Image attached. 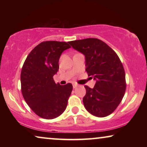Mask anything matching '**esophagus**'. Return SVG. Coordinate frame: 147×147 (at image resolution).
I'll return each instance as SVG.
<instances>
[{
    "mask_svg": "<svg viewBox=\"0 0 147 147\" xmlns=\"http://www.w3.org/2000/svg\"><path fill=\"white\" fill-rule=\"evenodd\" d=\"M78 86V85L77 84H76V83H74V84H73V88H76V87H77Z\"/></svg>",
    "mask_w": 147,
    "mask_h": 147,
    "instance_id": "esophagus-1",
    "label": "esophagus"
}]
</instances>
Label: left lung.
<instances>
[{"label":"left lung","instance_id":"8db88e82","mask_svg":"<svg viewBox=\"0 0 147 147\" xmlns=\"http://www.w3.org/2000/svg\"><path fill=\"white\" fill-rule=\"evenodd\" d=\"M69 43L85 55L86 71L96 81L93 88L84 86L86 109L97 117L110 115L119 105L126 91L125 71L120 58L107 44L96 38Z\"/></svg>","mask_w":147,"mask_h":147}]
</instances>
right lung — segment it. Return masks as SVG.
<instances>
[{"label":"right lung","mask_w":147,"mask_h":147,"mask_svg":"<svg viewBox=\"0 0 147 147\" xmlns=\"http://www.w3.org/2000/svg\"><path fill=\"white\" fill-rule=\"evenodd\" d=\"M66 42L43 41L26 58L21 69V92L35 113L45 119H53L65 111L73 86L55 84L53 76L59 70V59L70 48Z\"/></svg>","instance_id":"right-lung-1"}]
</instances>
